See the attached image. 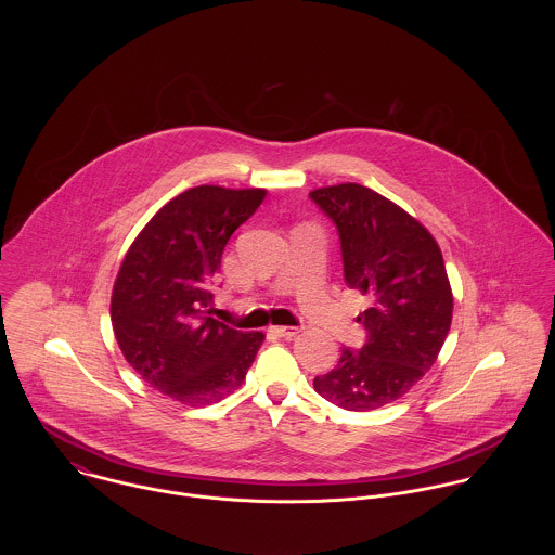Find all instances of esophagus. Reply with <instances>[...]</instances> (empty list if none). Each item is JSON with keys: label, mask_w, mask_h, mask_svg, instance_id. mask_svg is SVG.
I'll list each match as a JSON object with an SVG mask.
<instances>
[{"label": "esophagus", "mask_w": 555, "mask_h": 555, "mask_svg": "<svg viewBox=\"0 0 555 555\" xmlns=\"http://www.w3.org/2000/svg\"><path fill=\"white\" fill-rule=\"evenodd\" d=\"M269 331H271V333H275L278 337H286V339L297 337V335L301 333V328H299V326H271Z\"/></svg>", "instance_id": "esophagus-1"}]
</instances>
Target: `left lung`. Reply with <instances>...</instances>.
<instances>
[{
    "label": "left lung",
    "mask_w": 555,
    "mask_h": 555,
    "mask_svg": "<svg viewBox=\"0 0 555 555\" xmlns=\"http://www.w3.org/2000/svg\"><path fill=\"white\" fill-rule=\"evenodd\" d=\"M310 198L337 227L346 284L374 301L357 318L365 346L341 348L314 389L339 408L376 410L405 396L440 354L453 318L444 258L416 218L365 185L318 188Z\"/></svg>",
    "instance_id": "1"
}]
</instances>
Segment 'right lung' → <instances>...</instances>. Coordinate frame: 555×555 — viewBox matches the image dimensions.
<instances>
[{"instance_id":"add662e5","label":"right lung","mask_w":555,"mask_h":555,"mask_svg":"<svg viewBox=\"0 0 555 555\" xmlns=\"http://www.w3.org/2000/svg\"><path fill=\"white\" fill-rule=\"evenodd\" d=\"M264 196L262 188H190L168 201L126 251L111 322L126 361L162 396L203 408L243 385L264 333H243L209 317L207 288L229 238Z\"/></svg>"}]
</instances>
